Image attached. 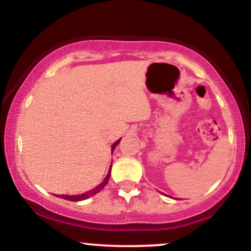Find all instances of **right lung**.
I'll return each instance as SVG.
<instances>
[{
    "instance_id": "right-lung-1",
    "label": "right lung",
    "mask_w": 251,
    "mask_h": 251,
    "mask_svg": "<svg viewBox=\"0 0 251 251\" xmlns=\"http://www.w3.org/2000/svg\"><path fill=\"white\" fill-rule=\"evenodd\" d=\"M119 142H120V139L117 140V142L114 143L113 145H112V153H113L114 149H116V146L118 145V144H119ZM111 166H112V165H111ZM109 177H111V168H109L108 174H107V176H106L105 179L102 180V183L99 184V185L96 186V188H94V189H92V190H89V191L85 192V194H81V195H72V196H70V195H56V196H57V197H60V198H63V200L71 201H79L87 200V198L92 197V196H94L96 194H98V192H100L103 188H105V185H106V184H107Z\"/></svg>"
}]
</instances>
